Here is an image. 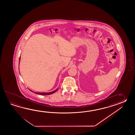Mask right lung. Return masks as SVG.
<instances>
[{
    "instance_id": "1",
    "label": "right lung",
    "mask_w": 135,
    "mask_h": 135,
    "mask_svg": "<svg viewBox=\"0 0 135 135\" xmlns=\"http://www.w3.org/2000/svg\"><path fill=\"white\" fill-rule=\"evenodd\" d=\"M20 59H19V62H20ZM58 89H57L56 90H55V91H52V92H49V93H37V92H34L33 91H32V90H30V89H29L30 91H31L32 92H34L35 94H38V95H51L52 94H54V93L56 92V91H57V90Z\"/></svg>"
}]
</instances>
